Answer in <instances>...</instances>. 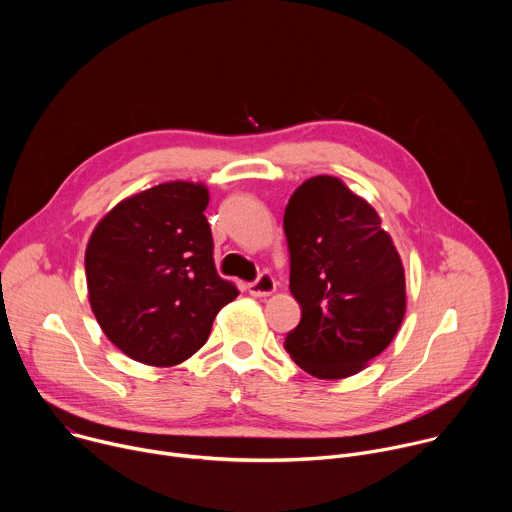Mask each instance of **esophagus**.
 Returning a JSON list of instances; mask_svg holds the SVG:
<instances>
[{"label": "esophagus", "instance_id": "obj_1", "mask_svg": "<svg viewBox=\"0 0 512 512\" xmlns=\"http://www.w3.org/2000/svg\"><path fill=\"white\" fill-rule=\"evenodd\" d=\"M275 289H277V283H275V279H273L271 275H267V273H263L257 281H253V283L247 285V291H249V294H251L253 298H267V296L275 294Z\"/></svg>", "mask_w": 512, "mask_h": 512}]
</instances>
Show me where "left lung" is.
<instances>
[{
  "mask_svg": "<svg viewBox=\"0 0 512 512\" xmlns=\"http://www.w3.org/2000/svg\"><path fill=\"white\" fill-rule=\"evenodd\" d=\"M283 229L289 291L302 308L285 350L316 379L352 377L391 344L405 318L399 251L379 212L334 176H314L291 194Z\"/></svg>",
  "mask_w": 512,
  "mask_h": 512,
  "instance_id": "1",
  "label": "left lung"
}]
</instances>
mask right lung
Instances as JSON below:
<instances>
[{
    "mask_svg": "<svg viewBox=\"0 0 512 512\" xmlns=\"http://www.w3.org/2000/svg\"><path fill=\"white\" fill-rule=\"evenodd\" d=\"M202 182L174 180L117 202L85 251L91 310L105 336L148 367H174L239 296L218 277Z\"/></svg>",
    "mask_w": 512,
    "mask_h": 512,
    "instance_id": "add662e5",
    "label": "right lung"
}]
</instances>
